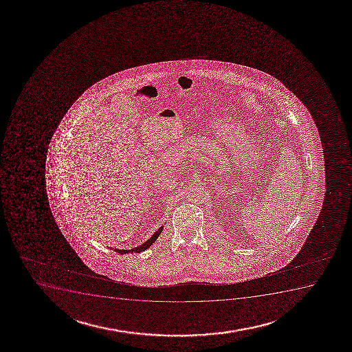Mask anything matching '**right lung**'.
Segmentation results:
<instances>
[{
	"mask_svg": "<svg viewBox=\"0 0 352 352\" xmlns=\"http://www.w3.org/2000/svg\"><path fill=\"white\" fill-rule=\"evenodd\" d=\"M162 228H157V231L154 233L153 236H151L146 243H144V244L140 245V246H138V248H131V250H114L116 252L119 253V254H126V253H140L144 252L145 250H147V248L151 246V245L153 244L154 241L157 239V236H160V233H162Z\"/></svg>",
	"mask_w": 352,
	"mask_h": 352,
	"instance_id": "right-lung-1",
	"label": "right lung"
}]
</instances>
